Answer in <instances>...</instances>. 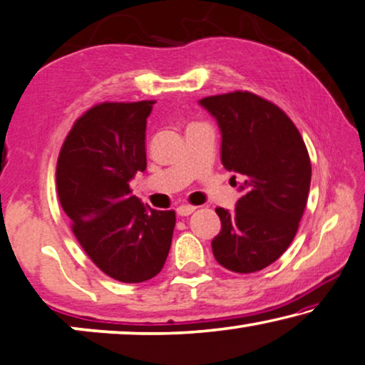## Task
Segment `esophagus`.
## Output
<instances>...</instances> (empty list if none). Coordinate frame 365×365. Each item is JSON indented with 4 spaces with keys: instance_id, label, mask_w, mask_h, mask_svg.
Masks as SVG:
<instances>
[{
    "instance_id": "esophagus-1",
    "label": "esophagus",
    "mask_w": 365,
    "mask_h": 365,
    "mask_svg": "<svg viewBox=\"0 0 365 365\" xmlns=\"http://www.w3.org/2000/svg\"><path fill=\"white\" fill-rule=\"evenodd\" d=\"M197 207H193V205H180V207L177 208V213L178 217H188V215H192Z\"/></svg>"
}]
</instances>
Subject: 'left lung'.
I'll use <instances>...</instances> for the list:
<instances>
[{
	"mask_svg": "<svg viewBox=\"0 0 365 365\" xmlns=\"http://www.w3.org/2000/svg\"><path fill=\"white\" fill-rule=\"evenodd\" d=\"M222 130V163L243 175L233 212L217 208L222 230L215 258L235 273L274 263L294 240L311 185V160L299 130L278 106L248 91L200 101Z\"/></svg>",
	"mask_w": 365,
	"mask_h": 365,
	"instance_id": "left-lung-1",
	"label": "left lung"
}]
</instances>
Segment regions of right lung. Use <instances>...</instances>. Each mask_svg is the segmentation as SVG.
I'll list each match as a JSON object with an SVG mask.
<instances>
[{
    "mask_svg": "<svg viewBox=\"0 0 365 365\" xmlns=\"http://www.w3.org/2000/svg\"><path fill=\"white\" fill-rule=\"evenodd\" d=\"M155 101L102 102L74 122L61 147L56 185L82 250L120 283L160 273L175 212L145 207L130 180L147 168L145 127Z\"/></svg>",
    "mask_w": 365,
    "mask_h": 365,
    "instance_id": "1",
    "label": "right lung"
}]
</instances>
